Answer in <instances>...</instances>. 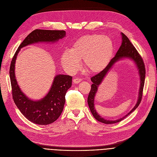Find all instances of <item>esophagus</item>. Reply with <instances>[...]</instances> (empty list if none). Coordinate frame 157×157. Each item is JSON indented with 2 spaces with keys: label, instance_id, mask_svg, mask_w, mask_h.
<instances>
[{
  "label": "esophagus",
  "instance_id": "esophagus-1",
  "mask_svg": "<svg viewBox=\"0 0 157 157\" xmlns=\"http://www.w3.org/2000/svg\"><path fill=\"white\" fill-rule=\"evenodd\" d=\"M80 81H81V78H74L73 79V83H79Z\"/></svg>",
  "mask_w": 157,
  "mask_h": 157
}]
</instances>
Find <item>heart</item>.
<instances>
[{"instance_id": "heart-1", "label": "heart", "mask_w": 157, "mask_h": 157, "mask_svg": "<svg viewBox=\"0 0 157 157\" xmlns=\"http://www.w3.org/2000/svg\"><path fill=\"white\" fill-rule=\"evenodd\" d=\"M113 52L112 40L99 34L87 35L78 39L70 50H65L61 56L64 69L74 73L79 69L83 59L85 69L91 73L104 69L112 58Z\"/></svg>"}]
</instances>
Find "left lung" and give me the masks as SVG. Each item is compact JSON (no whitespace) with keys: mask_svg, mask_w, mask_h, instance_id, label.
<instances>
[{"mask_svg":"<svg viewBox=\"0 0 157 157\" xmlns=\"http://www.w3.org/2000/svg\"><path fill=\"white\" fill-rule=\"evenodd\" d=\"M122 44L120 47V48L119 49L118 51L117 52L116 54H115V56L110 61V62L108 63L107 66L103 71H101L99 73L95 75V76L91 78V81H92L93 84L91 85V89L88 96V99H87L88 105V106H89V108L91 111L92 114L93 115L94 117L97 121L101 122H103V123H105V124H113L123 120L124 118H126L128 116V115L130 114L138 107V106L140 103L142 98L143 88H144V86L145 76H146V68H145L144 61H143L142 58L140 55V54L139 53L137 50L136 49V48L133 46V45L130 42V41H129L128 38L122 33ZM123 57H129L132 59L136 62L139 69L141 77V86L139 94V99L137 104L134 108L124 117L115 121L106 120L102 118H101L95 111L94 108V97L97 91L98 86L101 82V80L103 79L107 72L109 70L113 65L115 62H117L119 59Z\"/></svg>","mask_w":157,"mask_h":157,"instance_id":"obj_1","label":"left lung"}]
</instances>
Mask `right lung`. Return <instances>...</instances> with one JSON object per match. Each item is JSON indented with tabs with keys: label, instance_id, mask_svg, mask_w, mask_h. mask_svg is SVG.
I'll list each match as a JSON object with an SVG mask.
<instances>
[{
	"label": "right lung",
	"instance_id": "right-lung-1",
	"mask_svg": "<svg viewBox=\"0 0 157 157\" xmlns=\"http://www.w3.org/2000/svg\"><path fill=\"white\" fill-rule=\"evenodd\" d=\"M65 34L63 30H34L19 45L12 58L10 76L13 101L25 118L35 124L47 125L58 119L63 110L65 94L72 86V77L69 75H57L46 96L38 101H31L20 90L15 79V63L17 54L26 45L40 42H56L63 38Z\"/></svg>",
	"mask_w": 157,
	"mask_h": 157
}]
</instances>
